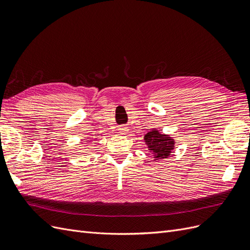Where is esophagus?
I'll use <instances>...</instances> for the list:
<instances>
[{"label": "esophagus", "instance_id": "34e87169", "mask_svg": "<svg viewBox=\"0 0 250 250\" xmlns=\"http://www.w3.org/2000/svg\"><path fill=\"white\" fill-rule=\"evenodd\" d=\"M118 131H119V133H122L123 135H125L126 133H127V127L126 126H125V125H122V126H119L118 127Z\"/></svg>", "mask_w": 250, "mask_h": 250}]
</instances>
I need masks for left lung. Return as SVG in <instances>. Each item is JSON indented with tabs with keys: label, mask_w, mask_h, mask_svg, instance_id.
Masks as SVG:
<instances>
[{
	"label": "left lung",
	"mask_w": 250,
	"mask_h": 250,
	"mask_svg": "<svg viewBox=\"0 0 250 250\" xmlns=\"http://www.w3.org/2000/svg\"><path fill=\"white\" fill-rule=\"evenodd\" d=\"M148 150L152 152L155 160L165 159L170 156L174 148V140L167 135L161 134L157 130H152L144 136Z\"/></svg>",
	"instance_id": "1"
}]
</instances>
